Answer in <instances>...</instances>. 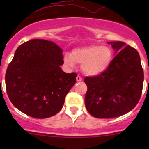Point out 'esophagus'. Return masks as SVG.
<instances>
[{
  "instance_id": "34e87169",
  "label": "esophagus",
  "mask_w": 149,
  "mask_h": 149,
  "mask_svg": "<svg viewBox=\"0 0 149 149\" xmlns=\"http://www.w3.org/2000/svg\"><path fill=\"white\" fill-rule=\"evenodd\" d=\"M76 80H77V82H80V81H82V77H81V76L80 75H77V77H76Z\"/></svg>"
}]
</instances>
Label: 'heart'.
<instances>
[{
  "label": "heart",
  "mask_w": 149,
  "mask_h": 149,
  "mask_svg": "<svg viewBox=\"0 0 149 149\" xmlns=\"http://www.w3.org/2000/svg\"><path fill=\"white\" fill-rule=\"evenodd\" d=\"M113 52L110 47L102 45H90L73 49L72 54L65 53L63 61L68 67L73 68L81 64V69L90 76L99 75L110 66Z\"/></svg>",
  "instance_id": "obj_1"
}]
</instances>
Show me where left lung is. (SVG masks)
I'll return each instance as SVG.
<instances>
[{
	"instance_id": "1",
	"label": "left lung",
	"mask_w": 149,
	"mask_h": 149,
	"mask_svg": "<svg viewBox=\"0 0 149 149\" xmlns=\"http://www.w3.org/2000/svg\"><path fill=\"white\" fill-rule=\"evenodd\" d=\"M115 57L104 73L86 77L85 105L95 118H115L135 107L141 97L144 74L135 48L123 42H109Z\"/></svg>"
}]
</instances>
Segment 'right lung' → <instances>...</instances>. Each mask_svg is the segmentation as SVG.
I'll use <instances>...</instances> for the list:
<instances>
[{
	"instance_id": "1",
	"label": "right lung",
	"mask_w": 149,
	"mask_h": 149,
	"mask_svg": "<svg viewBox=\"0 0 149 149\" xmlns=\"http://www.w3.org/2000/svg\"><path fill=\"white\" fill-rule=\"evenodd\" d=\"M63 50L51 41L31 39L21 45L5 76L12 104L37 119L57 113L77 77L76 73L63 72Z\"/></svg>"
}]
</instances>
